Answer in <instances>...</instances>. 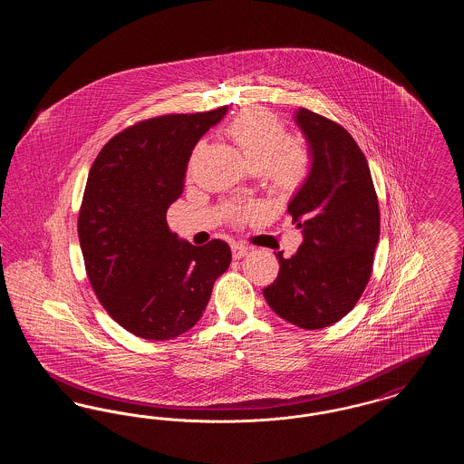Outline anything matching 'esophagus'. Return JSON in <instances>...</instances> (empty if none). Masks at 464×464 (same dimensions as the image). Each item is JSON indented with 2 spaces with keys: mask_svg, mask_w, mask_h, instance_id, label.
Returning a JSON list of instances; mask_svg holds the SVG:
<instances>
[{
  "mask_svg": "<svg viewBox=\"0 0 464 464\" xmlns=\"http://www.w3.org/2000/svg\"><path fill=\"white\" fill-rule=\"evenodd\" d=\"M231 252H233L235 259H242V257L248 254V246L243 245V243H233L231 245Z\"/></svg>",
  "mask_w": 464,
  "mask_h": 464,
  "instance_id": "esophagus-1",
  "label": "esophagus"
}]
</instances>
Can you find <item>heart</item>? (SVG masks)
I'll return each instance as SVG.
<instances>
[{
    "mask_svg": "<svg viewBox=\"0 0 464 464\" xmlns=\"http://www.w3.org/2000/svg\"><path fill=\"white\" fill-rule=\"evenodd\" d=\"M226 135L237 144L254 170H261L267 186L276 193L295 191L309 174L308 146L288 137L285 123L266 110L240 112L226 127ZM256 212L254 207H233L231 218L240 221Z\"/></svg>",
    "mask_w": 464,
    "mask_h": 464,
    "instance_id": "heart-1",
    "label": "heart"
}]
</instances>
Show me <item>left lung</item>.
Here are the masks:
<instances>
[{"mask_svg":"<svg viewBox=\"0 0 464 464\" xmlns=\"http://www.w3.org/2000/svg\"><path fill=\"white\" fill-rule=\"evenodd\" d=\"M308 137L311 172L288 205L304 242L263 290L269 308L316 331L346 316L367 287L379 242V201L367 158L350 132L306 108L295 114Z\"/></svg>","mask_w":464,"mask_h":464,"instance_id":"8db88e82","label":"left lung"}]
</instances>
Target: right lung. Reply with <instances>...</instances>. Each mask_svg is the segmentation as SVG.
Listing matches in <instances>:
<instances>
[{
	"label": "right lung",
	"instance_id": "obj_1",
	"mask_svg": "<svg viewBox=\"0 0 464 464\" xmlns=\"http://www.w3.org/2000/svg\"><path fill=\"white\" fill-rule=\"evenodd\" d=\"M226 111L137 121L92 163L78 216L87 276L111 318L137 337L169 341L189 331L231 263L227 243L179 242L167 224L189 156Z\"/></svg>",
	"mask_w": 464,
	"mask_h": 464
}]
</instances>
